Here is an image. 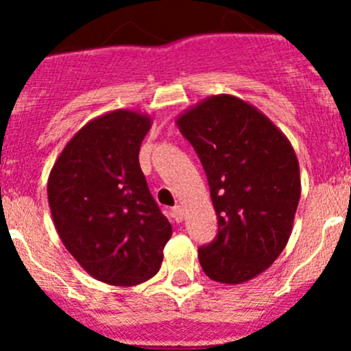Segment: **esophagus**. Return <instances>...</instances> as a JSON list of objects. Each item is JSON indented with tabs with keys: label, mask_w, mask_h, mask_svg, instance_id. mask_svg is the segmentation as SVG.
I'll return each instance as SVG.
<instances>
[{
	"label": "esophagus",
	"mask_w": 351,
	"mask_h": 351,
	"mask_svg": "<svg viewBox=\"0 0 351 351\" xmlns=\"http://www.w3.org/2000/svg\"><path fill=\"white\" fill-rule=\"evenodd\" d=\"M171 215L176 222H182L183 219H185V208H183L182 205H176V207H173Z\"/></svg>",
	"instance_id": "1"
}]
</instances>
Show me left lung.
I'll use <instances>...</instances> for the list:
<instances>
[{
    "instance_id": "left-lung-1",
    "label": "left lung",
    "mask_w": 351,
    "mask_h": 351,
    "mask_svg": "<svg viewBox=\"0 0 351 351\" xmlns=\"http://www.w3.org/2000/svg\"><path fill=\"white\" fill-rule=\"evenodd\" d=\"M200 158L219 232L198 250L208 278L244 284L284 251L300 198L299 161L265 113L232 95H214L176 119Z\"/></svg>"
}]
</instances>
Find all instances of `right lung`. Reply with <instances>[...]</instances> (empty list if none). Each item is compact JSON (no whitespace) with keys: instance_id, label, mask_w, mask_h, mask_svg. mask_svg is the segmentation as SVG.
I'll return each instance as SVG.
<instances>
[{"instance_id":"right-lung-1","label":"right lung","mask_w":351,"mask_h":351,"mask_svg":"<svg viewBox=\"0 0 351 351\" xmlns=\"http://www.w3.org/2000/svg\"><path fill=\"white\" fill-rule=\"evenodd\" d=\"M153 119L112 110L81 127L56 159L47 182L58 234L97 280L132 287L153 278L171 238L139 166Z\"/></svg>"}]
</instances>
